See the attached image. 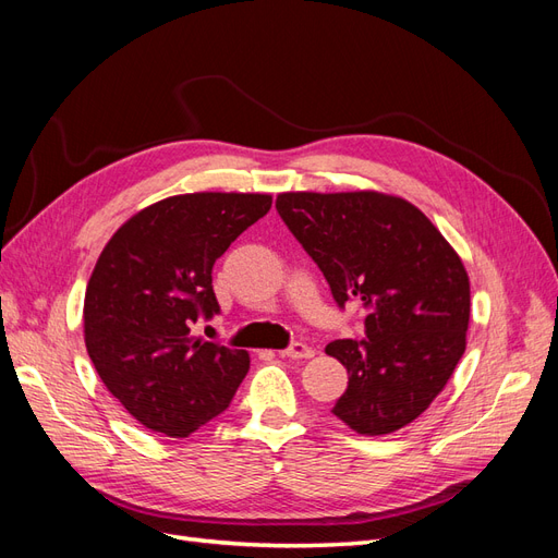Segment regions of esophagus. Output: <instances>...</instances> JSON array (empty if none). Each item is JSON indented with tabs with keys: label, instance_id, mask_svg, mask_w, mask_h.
Listing matches in <instances>:
<instances>
[{
	"label": "esophagus",
	"instance_id": "34e87169",
	"mask_svg": "<svg viewBox=\"0 0 558 558\" xmlns=\"http://www.w3.org/2000/svg\"><path fill=\"white\" fill-rule=\"evenodd\" d=\"M314 349L312 347H307V344H302V342H293L289 349H283V351H279V356H283V359H293V361H307V359H314Z\"/></svg>",
	"mask_w": 558,
	"mask_h": 558
}]
</instances>
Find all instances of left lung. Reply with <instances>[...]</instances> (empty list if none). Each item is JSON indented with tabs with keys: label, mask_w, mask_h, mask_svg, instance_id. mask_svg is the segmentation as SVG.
Returning a JSON list of instances; mask_svg holds the SVG:
<instances>
[{
	"label": "left lung",
	"mask_w": 558,
	"mask_h": 558,
	"mask_svg": "<svg viewBox=\"0 0 558 558\" xmlns=\"http://www.w3.org/2000/svg\"><path fill=\"white\" fill-rule=\"evenodd\" d=\"M277 211L320 267L337 305L359 298L369 310L367 340L326 347L349 373L332 414L361 435L412 424L465 351L470 279L461 256L398 195L279 193Z\"/></svg>",
	"instance_id": "obj_1"
}]
</instances>
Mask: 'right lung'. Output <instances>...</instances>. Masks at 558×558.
<instances>
[{
	"label": "right lung",
	"instance_id": "1",
	"mask_svg": "<svg viewBox=\"0 0 558 558\" xmlns=\"http://www.w3.org/2000/svg\"><path fill=\"white\" fill-rule=\"evenodd\" d=\"M272 207L267 193H185L130 216L99 253L83 340L109 393L142 426L189 437L221 414L248 353L191 332L218 302L214 263Z\"/></svg>",
	"mask_w": 558,
	"mask_h": 558
}]
</instances>
